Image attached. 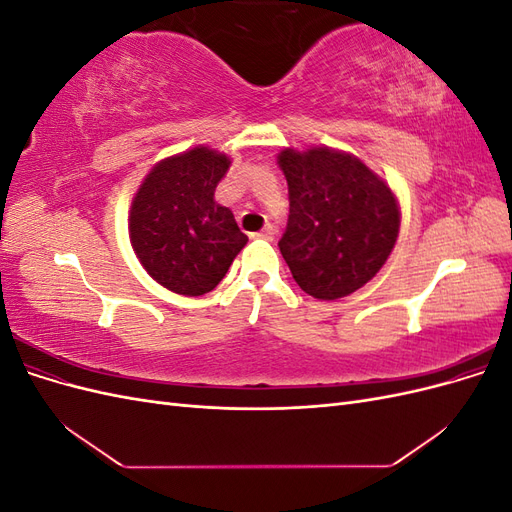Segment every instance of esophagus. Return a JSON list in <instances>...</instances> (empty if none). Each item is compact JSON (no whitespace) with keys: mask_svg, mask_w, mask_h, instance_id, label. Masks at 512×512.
<instances>
[{"mask_svg":"<svg viewBox=\"0 0 512 512\" xmlns=\"http://www.w3.org/2000/svg\"><path fill=\"white\" fill-rule=\"evenodd\" d=\"M273 235H275V228L271 226V224H267L265 228H262L260 232H252V239H265V241H271L273 239Z\"/></svg>","mask_w":512,"mask_h":512,"instance_id":"1","label":"esophagus"}]
</instances>
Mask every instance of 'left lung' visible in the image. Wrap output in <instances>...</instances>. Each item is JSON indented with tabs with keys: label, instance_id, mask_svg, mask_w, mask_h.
I'll return each instance as SVG.
<instances>
[{
	"label": "left lung",
	"instance_id": "8db88e82",
	"mask_svg": "<svg viewBox=\"0 0 512 512\" xmlns=\"http://www.w3.org/2000/svg\"><path fill=\"white\" fill-rule=\"evenodd\" d=\"M290 215L280 252L309 297L335 301L363 288L389 260L401 207L389 181L354 153L284 147Z\"/></svg>",
	"mask_w": 512,
	"mask_h": 512
}]
</instances>
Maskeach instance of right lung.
I'll return each instance as SVG.
<instances>
[{
  "label": "right lung",
  "instance_id": "1",
  "mask_svg": "<svg viewBox=\"0 0 512 512\" xmlns=\"http://www.w3.org/2000/svg\"><path fill=\"white\" fill-rule=\"evenodd\" d=\"M230 158L205 145L168 156L138 185L128 215L132 250L160 286L200 297L218 286L247 237L215 200Z\"/></svg>",
  "mask_w": 512,
  "mask_h": 512
}]
</instances>
